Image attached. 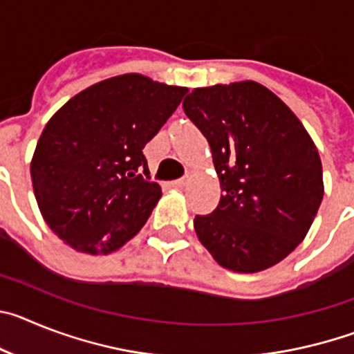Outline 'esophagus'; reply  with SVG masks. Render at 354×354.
Segmentation results:
<instances>
[{
    "label": "esophagus",
    "instance_id": "esophagus-1",
    "mask_svg": "<svg viewBox=\"0 0 354 354\" xmlns=\"http://www.w3.org/2000/svg\"><path fill=\"white\" fill-rule=\"evenodd\" d=\"M187 183H189V179H187V177H184V179L174 180V183H171V186H174V187H177V189H183V187L186 186Z\"/></svg>",
    "mask_w": 354,
    "mask_h": 354
}]
</instances>
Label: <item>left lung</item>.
Segmentation results:
<instances>
[{
    "label": "left lung",
    "mask_w": 354,
    "mask_h": 354,
    "mask_svg": "<svg viewBox=\"0 0 354 354\" xmlns=\"http://www.w3.org/2000/svg\"><path fill=\"white\" fill-rule=\"evenodd\" d=\"M184 111L211 145L223 192L211 214L193 220L198 241L236 273L282 262L305 239L324 195L308 131L257 81L195 88Z\"/></svg>",
    "instance_id": "left-lung-1"
}]
</instances>
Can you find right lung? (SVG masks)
Segmentation results:
<instances>
[{"instance_id": "1", "label": "right lung", "mask_w": 354, "mask_h": 354, "mask_svg": "<svg viewBox=\"0 0 354 354\" xmlns=\"http://www.w3.org/2000/svg\"><path fill=\"white\" fill-rule=\"evenodd\" d=\"M186 92L131 72L81 90L49 118L30 174L40 214L65 245L108 255L142 230L161 198L142 175L143 147Z\"/></svg>"}]
</instances>
